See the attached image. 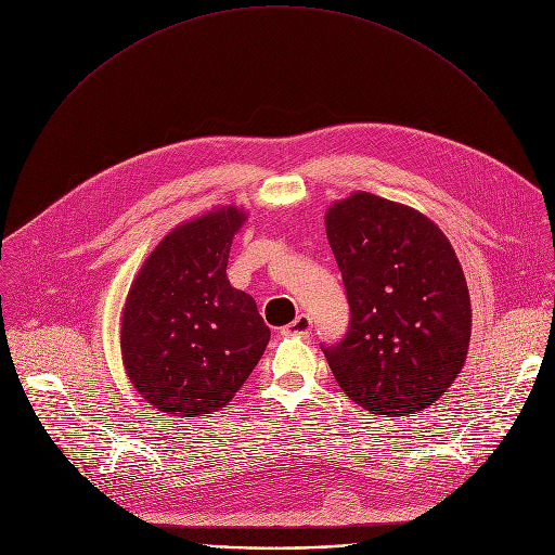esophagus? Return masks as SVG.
<instances>
[{"instance_id":"esophagus-1","label":"esophagus","mask_w":555,"mask_h":555,"mask_svg":"<svg viewBox=\"0 0 555 555\" xmlns=\"http://www.w3.org/2000/svg\"><path fill=\"white\" fill-rule=\"evenodd\" d=\"M285 332H287L289 336L307 338V336L311 334V319H309L307 313H300V315H296V321H292V323L285 327Z\"/></svg>"}]
</instances>
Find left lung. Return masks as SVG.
Segmentation results:
<instances>
[{
	"label": "left lung",
	"instance_id": "left-lung-1",
	"mask_svg": "<svg viewBox=\"0 0 555 555\" xmlns=\"http://www.w3.org/2000/svg\"><path fill=\"white\" fill-rule=\"evenodd\" d=\"M351 321L325 347L330 369L373 415L433 406L461 373L472 309L461 263L441 228L420 210L358 191L325 215Z\"/></svg>",
	"mask_w": 555,
	"mask_h": 555
}]
</instances>
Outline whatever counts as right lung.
Listing matches in <instances>:
<instances>
[{"label":"right lung","instance_id":"add662e5","mask_svg":"<svg viewBox=\"0 0 555 555\" xmlns=\"http://www.w3.org/2000/svg\"><path fill=\"white\" fill-rule=\"evenodd\" d=\"M246 210L219 206L180 223L142 263L122 309L120 349L140 398L171 417L221 411L261 360L270 327L225 276Z\"/></svg>","mask_w":555,"mask_h":555}]
</instances>
